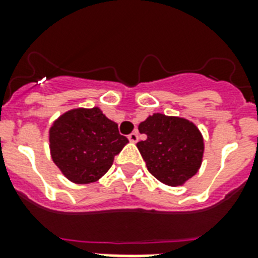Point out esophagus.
<instances>
[{
  "label": "esophagus",
  "mask_w": 258,
  "mask_h": 258,
  "mask_svg": "<svg viewBox=\"0 0 258 258\" xmlns=\"http://www.w3.org/2000/svg\"><path fill=\"white\" fill-rule=\"evenodd\" d=\"M138 139H139V137H138V133H131L128 135V141L131 142V143H137Z\"/></svg>",
  "instance_id": "obj_1"
}]
</instances>
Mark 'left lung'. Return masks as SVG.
I'll list each match as a JSON object with an SVG mask.
<instances>
[{"instance_id":"1","label":"left lung","mask_w":258,"mask_h":258,"mask_svg":"<svg viewBox=\"0 0 258 258\" xmlns=\"http://www.w3.org/2000/svg\"><path fill=\"white\" fill-rule=\"evenodd\" d=\"M146 139L137 143L149 170L167 186H182L200 170L204 137L192 121L179 116L153 113L139 124Z\"/></svg>"}]
</instances>
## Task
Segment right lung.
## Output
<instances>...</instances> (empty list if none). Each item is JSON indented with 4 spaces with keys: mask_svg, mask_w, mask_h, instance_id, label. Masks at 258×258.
Listing matches in <instances>:
<instances>
[{
    "mask_svg": "<svg viewBox=\"0 0 258 258\" xmlns=\"http://www.w3.org/2000/svg\"><path fill=\"white\" fill-rule=\"evenodd\" d=\"M127 143L116 123L99 107L70 109L49 128L52 161L67 179L78 184L100 179Z\"/></svg>",
    "mask_w": 258,
    "mask_h": 258,
    "instance_id": "add662e5",
    "label": "right lung"
}]
</instances>
